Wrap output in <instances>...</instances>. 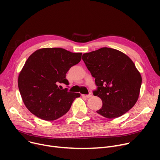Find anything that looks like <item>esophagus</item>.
Here are the masks:
<instances>
[{"label": "esophagus", "mask_w": 160, "mask_h": 160, "mask_svg": "<svg viewBox=\"0 0 160 160\" xmlns=\"http://www.w3.org/2000/svg\"><path fill=\"white\" fill-rule=\"evenodd\" d=\"M82 96L87 98H90L91 97V95H90V94L89 95H82Z\"/></svg>", "instance_id": "34e87169"}]
</instances>
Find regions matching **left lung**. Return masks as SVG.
Masks as SVG:
<instances>
[{
  "label": "left lung",
  "instance_id": "obj_1",
  "mask_svg": "<svg viewBox=\"0 0 160 160\" xmlns=\"http://www.w3.org/2000/svg\"><path fill=\"white\" fill-rule=\"evenodd\" d=\"M82 60L97 90L93 95L101 98L102 106L97 112L115 119L129 111L138 101L142 78L131 59L123 52L103 47L83 54Z\"/></svg>",
  "mask_w": 160,
  "mask_h": 160
}]
</instances>
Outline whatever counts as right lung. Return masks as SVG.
Segmentation results:
<instances>
[{
    "mask_svg": "<svg viewBox=\"0 0 160 160\" xmlns=\"http://www.w3.org/2000/svg\"><path fill=\"white\" fill-rule=\"evenodd\" d=\"M82 54L62 48H43L28 57L19 72L18 87L24 104L32 114L54 121L69 110L80 94L60 89L58 84H69L66 73L80 62Z\"/></svg>",
    "mask_w": 160,
    "mask_h": 160,
    "instance_id": "obj_1",
    "label": "right lung"
}]
</instances>
